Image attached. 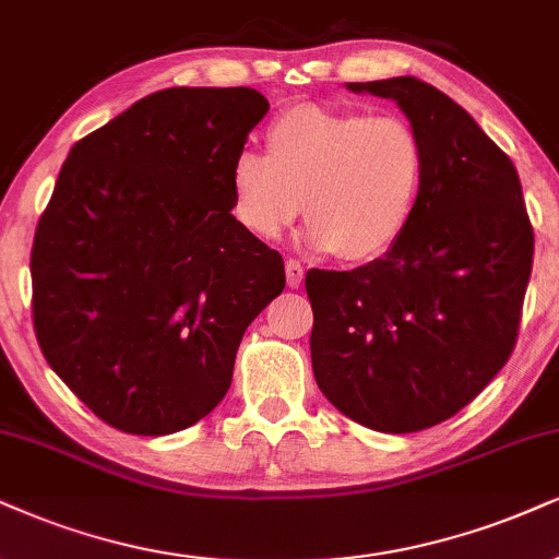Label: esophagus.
I'll return each instance as SVG.
<instances>
[{
  "mask_svg": "<svg viewBox=\"0 0 559 559\" xmlns=\"http://www.w3.org/2000/svg\"><path fill=\"white\" fill-rule=\"evenodd\" d=\"M285 277H287V285H290V287H300L302 277H306V269H302L300 261L290 259L285 264Z\"/></svg>",
  "mask_w": 559,
  "mask_h": 559,
  "instance_id": "esophagus-1",
  "label": "esophagus"
}]
</instances>
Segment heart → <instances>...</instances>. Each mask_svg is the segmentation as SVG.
<instances>
[{
    "instance_id": "b5f03b06",
    "label": "heart",
    "mask_w": 559,
    "mask_h": 559,
    "mask_svg": "<svg viewBox=\"0 0 559 559\" xmlns=\"http://www.w3.org/2000/svg\"><path fill=\"white\" fill-rule=\"evenodd\" d=\"M269 155L238 150L230 168L233 215L272 240L302 215L308 243L344 261H373L415 219L427 153L402 116L287 108L266 132Z\"/></svg>"
}]
</instances>
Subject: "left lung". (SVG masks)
<instances>
[{
  "instance_id": "obj_1",
  "label": "left lung",
  "mask_w": 559,
  "mask_h": 559,
  "mask_svg": "<svg viewBox=\"0 0 559 559\" xmlns=\"http://www.w3.org/2000/svg\"><path fill=\"white\" fill-rule=\"evenodd\" d=\"M396 100L427 153L415 219L383 259L311 269V360L323 396L378 432L464 409L511 357L534 230L515 165L459 103L417 78L349 82Z\"/></svg>"
}]
</instances>
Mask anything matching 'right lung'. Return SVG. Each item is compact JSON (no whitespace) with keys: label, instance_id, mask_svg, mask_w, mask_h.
<instances>
[{"label":"right lung","instance_id":"obj_1","mask_svg":"<svg viewBox=\"0 0 559 559\" xmlns=\"http://www.w3.org/2000/svg\"><path fill=\"white\" fill-rule=\"evenodd\" d=\"M269 100L168 87L69 150L31 251L46 362L95 417L170 436L210 415L285 261L233 217L230 168Z\"/></svg>","mask_w":559,"mask_h":559}]
</instances>
